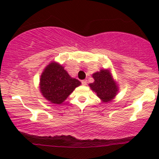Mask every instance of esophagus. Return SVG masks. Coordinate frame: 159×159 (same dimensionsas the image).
<instances>
[{"instance_id": "34e87169", "label": "esophagus", "mask_w": 159, "mask_h": 159, "mask_svg": "<svg viewBox=\"0 0 159 159\" xmlns=\"http://www.w3.org/2000/svg\"><path fill=\"white\" fill-rule=\"evenodd\" d=\"M81 84H82V85H86L87 84V80H82L81 81Z\"/></svg>"}]
</instances>
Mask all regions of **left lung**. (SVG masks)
<instances>
[{
    "instance_id": "1",
    "label": "left lung",
    "mask_w": 159,
    "mask_h": 159,
    "mask_svg": "<svg viewBox=\"0 0 159 159\" xmlns=\"http://www.w3.org/2000/svg\"><path fill=\"white\" fill-rule=\"evenodd\" d=\"M94 81L89 84V87L102 102H111L118 92V83L114 79L110 69H102L92 75Z\"/></svg>"
}]
</instances>
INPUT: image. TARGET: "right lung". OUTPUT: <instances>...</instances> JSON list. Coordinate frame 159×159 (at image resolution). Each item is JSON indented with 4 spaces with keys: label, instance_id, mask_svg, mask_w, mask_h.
Here are the masks:
<instances>
[{
    "label": "right lung",
    "instance_id": "add662e5",
    "mask_svg": "<svg viewBox=\"0 0 159 159\" xmlns=\"http://www.w3.org/2000/svg\"><path fill=\"white\" fill-rule=\"evenodd\" d=\"M81 84L76 78H71L61 65L51 61L41 74L39 89L46 100L60 105Z\"/></svg>",
    "mask_w": 159,
    "mask_h": 159
}]
</instances>
